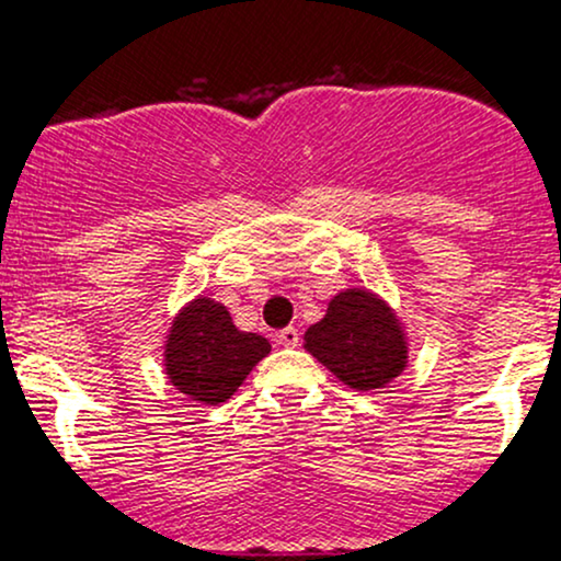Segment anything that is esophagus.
Masks as SVG:
<instances>
[{"label":"esophagus","instance_id":"esophagus-1","mask_svg":"<svg viewBox=\"0 0 561 561\" xmlns=\"http://www.w3.org/2000/svg\"><path fill=\"white\" fill-rule=\"evenodd\" d=\"M279 343L287 345V347H295L300 343V332L295 330V327H285V330L279 332Z\"/></svg>","mask_w":561,"mask_h":561}]
</instances>
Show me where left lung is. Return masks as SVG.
<instances>
[{"label": "left lung", "instance_id": "obj_1", "mask_svg": "<svg viewBox=\"0 0 561 561\" xmlns=\"http://www.w3.org/2000/svg\"><path fill=\"white\" fill-rule=\"evenodd\" d=\"M306 347L351 390L388 388L409 364V340L398 313L364 287L337 293L324 319L308 327Z\"/></svg>", "mask_w": 561, "mask_h": 561}]
</instances>
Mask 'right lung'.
<instances>
[{
  "label": "right lung",
  "instance_id": "right-lung-1",
  "mask_svg": "<svg viewBox=\"0 0 561 561\" xmlns=\"http://www.w3.org/2000/svg\"><path fill=\"white\" fill-rule=\"evenodd\" d=\"M272 353L263 334L240 332L224 302L197 295L171 321L163 366L169 382L192 401H229L253 366Z\"/></svg>",
  "mask_w": 561,
  "mask_h": 561
}]
</instances>
